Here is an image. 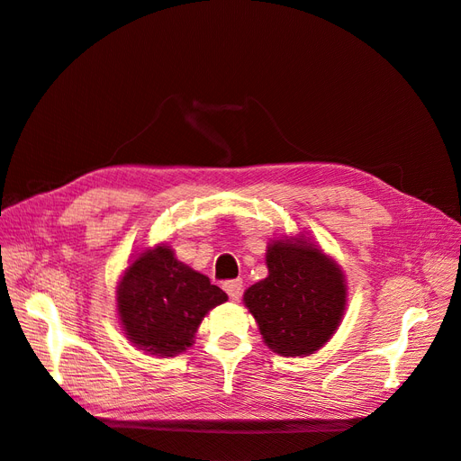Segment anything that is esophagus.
Masks as SVG:
<instances>
[{
	"label": "esophagus",
	"instance_id": "obj_1",
	"mask_svg": "<svg viewBox=\"0 0 461 461\" xmlns=\"http://www.w3.org/2000/svg\"><path fill=\"white\" fill-rule=\"evenodd\" d=\"M222 288H225V292L232 300H239L242 294V281L240 278H236V281H227L222 283Z\"/></svg>",
	"mask_w": 461,
	"mask_h": 461
}]
</instances>
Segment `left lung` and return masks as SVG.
<instances>
[{
  "label": "left lung",
  "instance_id": "obj_1",
  "mask_svg": "<svg viewBox=\"0 0 461 461\" xmlns=\"http://www.w3.org/2000/svg\"><path fill=\"white\" fill-rule=\"evenodd\" d=\"M269 275L244 292L263 342L278 356L321 350L342 323L348 285L340 265L310 236H283L265 252Z\"/></svg>",
  "mask_w": 461,
  "mask_h": 461
}]
</instances>
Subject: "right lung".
<instances>
[{
  "label": "right lung",
  "instance_id": "add662e5",
  "mask_svg": "<svg viewBox=\"0 0 461 461\" xmlns=\"http://www.w3.org/2000/svg\"><path fill=\"white\" fill-rule=\"evenodd\" d=\"M227 300L209 276L178 261L167 244L142 248L115 286L124 334L138 350L158 357L186 352L203 317Z\"/></svg>",
  "mask_w": 461,
  "mask_h": 461
}]
</instances>
